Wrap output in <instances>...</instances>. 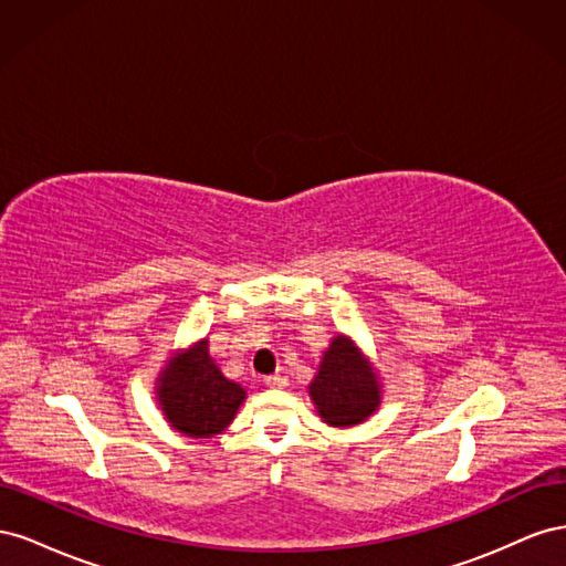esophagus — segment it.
<instances>
[{
	"label": "esophagus",
	"mask_w": 566,
	"mask_h": 566,
	"mask_svg": "<svg viewBox=\"0 0 566 566\" xmlns=\"http://www.w3.org/2000/svg\"><path fill=\"white\" fill-rule=\"evenodd\" d=\"M264 385H266V387H271V389H283V387H287V378H285V375H281V373H276V375H266V378H264Z\"/></svg>",
	"instance_id": "34e87169"
}]
</instances>
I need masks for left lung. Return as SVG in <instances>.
Masks as SVG:
<instances>
[{"instance_id":"1","label":"left lung","mask_w":566,"mask_h":566,"mask_svg":"<svg viewBox=\"0 0 566 566\" xmlns=\"http://www.w3.org/2000/svg\"><path fill=\"white\" fill-rule=\"evenodd\" d=\"M380 378L366 354L345 335H337L323 352L310 397L323 422L352 427L370 418L380 406Z\"/></svg>"}]
</instances>
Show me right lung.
Instances as JSON below:
<instances>
[{"label": "right lung", "mask_w": 566, "mask_h": 566, "mask_svg": "<svg viewBox=\"0 0 566 566\" xmlns=\"http://www.w3.org/2000/svg\"><path fill=\"white\" fill-rule=\"evenodd\" d=\"M156 394L167 422L193 439L224 432L245 401V389L221 375L208 339L169 358L158 375Z\"/></svg>", "instance_id": "right-lung-1"}]
</instances>
